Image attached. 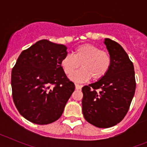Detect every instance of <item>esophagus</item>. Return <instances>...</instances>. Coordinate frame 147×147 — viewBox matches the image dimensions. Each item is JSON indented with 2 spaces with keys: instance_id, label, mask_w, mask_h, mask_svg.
I'll use <instances>...</instances> for the list:
<instances>
[{
  "instance_id": "1",
  "label": "esophagus",
  "mask_w": 147,
  "mask_h": 147,
  "mask_svg": "<svg viewBox=\"0 0 147 147\" xmlns=\"http://www.w3.org/2000/svg\"><path fill=\"white\" fill-rule=\"evenodd\" d=\"M75 87H76V90H80L82 86L81 85H79V84H75Z\"/></svg>"
}]
</instances>
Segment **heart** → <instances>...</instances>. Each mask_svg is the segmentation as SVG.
<instances>
[{"label": "heart", "mask_w": 147, "mask_h": 147, "mask_svg": "<svg viewBox=\"0 0 147 147\" xmlns=\"http://www.w3.org/2000/svg\"><path fill=\"white\" fill-rule=\"evenodd\" d=\"M111 62V57L107 51L87 43L76 48L73 54L65 56L61 66L65 74L71 75L81 64L82 69L71 75L70 79L76 82H84L91 77L95 81L102 79L110 70Z\"/></svg>", "instance_id": "1"}]
</instances>
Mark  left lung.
Instances as JSON below:
<instances>
[{
	"instance_id": "left-lung-1",
	"label": "left lung",
	"mask_w": 147,
	"mask_h": 147,
	"mask_svg": "<svg viewBox=\"0 0 147 147\" xmlns=\"http://www.w3.org/2000/svg\"><path fill=\"white\" fill-rule=\"evenodd\" d=\"M104 42L111 57V66L102 79L83 87L82 105L87 121L108 128L119 124L127 113L136 83L134 66L124 49L109 38Z\"/></svg>"
}]
</instances>
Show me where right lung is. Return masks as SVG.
<instances>
[{"label": "right lung", "mask_w": 147, "mask_h": 147, "mask_svg": "<svg viewBox=\"0 0 147 147\" xmlns=\"http://www.w3.org/2000/svg\"><path fill=\"white\" fill-rule=\"evenodd\" d=\"M67 47L41 40L20 54L11 71L14 103L20 115L37 124L60 118L75 85L61 66Z\"/></svg>", "instance_id": "add662e5"}]
</instances>
